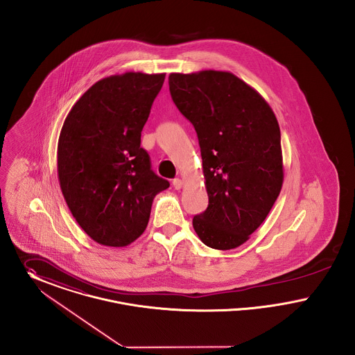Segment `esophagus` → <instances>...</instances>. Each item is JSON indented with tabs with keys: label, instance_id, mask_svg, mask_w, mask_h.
Returning <instances> with one entry per match:
<instances>
[{
	"label": "esophagus",
	"instance_id": "obj_1",
	"mask_svg": "<svg viewBox=\"0 0 355 355\" xmlns=\"http://www.w3.org/2000/svg\"><path fill=\"white\" fill-rule=\"evenodd\" d=\"M172 184L175 187V189H180L184 183H183V180H182V179H179V178H178V179H173Z\"/></svg>",
	"mask_w": 355,
	"mask_h": 355
}]
</instances>
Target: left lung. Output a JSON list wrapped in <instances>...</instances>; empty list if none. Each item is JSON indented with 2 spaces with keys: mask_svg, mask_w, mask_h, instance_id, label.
Segmentation results:
<instances>
[{
  "mask_svg": "<svg viewBox=\"0 0 355 355\" xmlns=\"http://www.w3.org/2000/svg\"><path fill=\"white\" fill-rule=\"evenodd\" d=\"M171 97L198 133L208 207L193 216L200 241L232 250L250 239L279 196L278 120L267 101L222 71L171 73Z\"/></svg>",
  "mask_w": 355,
  "mask_h": 355,
  "instance_id": "8db88e82",
  "label": "left lung"
}]
</instances>
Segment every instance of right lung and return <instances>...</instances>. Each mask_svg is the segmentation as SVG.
Wrapping results in <instances>:
<instances>
[{
	"instance_id": "1",
	"label": "right lung",
	"mask_w": 355,
	"mask_h": 355,
	"mask_svg": "<svg viewBox=\"0 0 355 355\" xmlns=\"http://www.w3.org/2000/svg\"><path fill=\"white\" fill-rule=\"evenodd\" d=\"M166 73L105 77L68 113L57 172L76 222L94 242L125 247L147 228L155 196L169 183L150 169L140 137Z\"/></svg>"
}]
</instances>
